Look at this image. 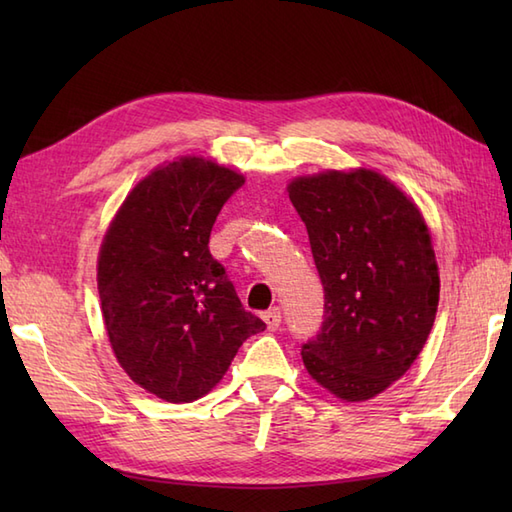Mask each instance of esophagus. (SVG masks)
Here are the masks:
<instances>
[{
	"label": "esophagus",
	"instance_id": "esophagus-1",
	"mask_svg": "<svg viewBox=\"0 0 512 512\" xmlns=\"http://www.w3.org/2000/svg\"><path fill=\"white\" fill-rule=\"evenodd\" d=\"M264 321H266V325H268V330L275 332V330L279 328V325H281V310L273 308V310L264 312Z\"/></svg>",
	"mask_w": 512,
	"mask_h": 512
}]
</instances>
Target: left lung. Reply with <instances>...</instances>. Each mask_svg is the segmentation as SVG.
Segmentation results:
<instances>
[{"instance_id":"left-lung-1","label":"left lung","mask_w":512,"mask_h":512,"mask_svg":"<svg viewBox=\"0 0 512 512\" xmlns=\"http://www.w3.org/2000/svg\"><path fill=\"white\" fill-rule=\"evenodd\" d=\"M290 202L308 228L323 323L301 345L319 385L347 402L407 372L436 319L440 277L418 206L376 171L297 178Z\"/></svg>"}]
</instances>
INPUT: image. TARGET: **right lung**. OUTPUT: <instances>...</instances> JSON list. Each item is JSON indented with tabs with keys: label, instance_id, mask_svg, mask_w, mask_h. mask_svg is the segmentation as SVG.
Segmentation results:
<instances>
[{
	"label": "right lung",
	"instance_id": "obj_1",
	"mask_svg": "<svg viewBox=\"0 0 512 512\" xmlns=\"http://www.w3.org/2000/svg\"><path fill=\"white\" fill-rule=\"evenodd\" d=\"M239 173L202 158L151 171L127 195L99 255V297L118 363L167 402L220 383L239 345L266 330L209 250Z\"/></svg>",
	"mask_w": 512,
	"mask_h": 512
}]
</instances>
